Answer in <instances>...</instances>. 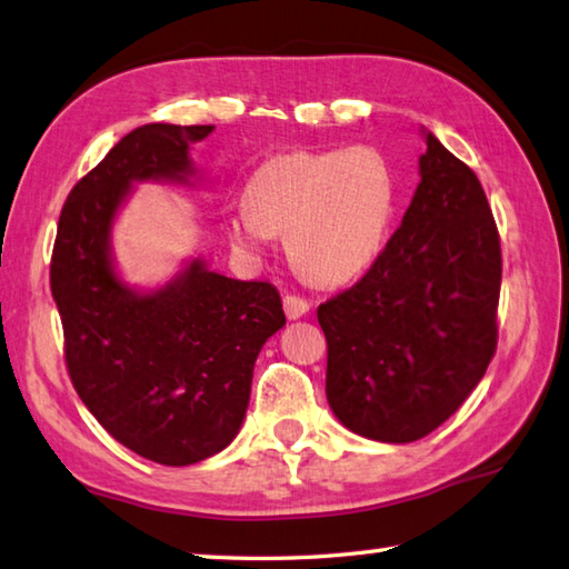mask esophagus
<instances>
[{"label":"esophagus","instance_id":"1","mask_svg":"<svg viewBox=\"0 0 569 569\" xmlns=\"http://www.w3.org/2000/svg\"><path fill=\"white\" fill-rule=\"evenodd\" d=\"M282 305H284L287 319H299V317H305V315L309 312V302H307V299H302V297L287 295V297L282 299Z\"/></svg>","mask_w":569,"mask_h":569}]
</instances>
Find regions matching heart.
<instances>
[{"label":"heart","mask_w":569,"mask_h":569,"mask_svg":"<svg viewBox=\"0 0 569 569\" xmlns=\"http://www.w3.org/2000/svg\"><path fill=\"white\" fill-rule=\"evenodd\" d=\"M399 208V176L383 151H289L262 160L248 196L224 210V238L260 257L274 234L307 280L337 287L377 262Z\"/></svg>","instance_id":"b5f03b06"}]
</instances>
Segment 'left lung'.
<instances>
[{
    "instance_id": "left-lung-1",
    "label": "left lung",
    "mask_w": 569,
    "mask_h": 569,
    "mask_svg": "<svg viewBox=\"0 0 569 569\" xmlns=\"http://www.w3.org/2000/svg\"><path fill=\"white\" fill-rule=\"evenodd\" d=\"M411 206L345 295L319 305L327 401L351 433L418 441L451 418L496 351L500 242L483 186L421 128Z\"/></svg>"
}]
</instances>
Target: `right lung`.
<instances>
[{"label": "right lung", "mask_w": 569, "mask_h": 569, "mask_svg": "<svg viewBox=\"0 0 569 569\" xmlns=\"http://www.w3.org/2000/svg\"><path fill=\"white\" fill-rule=\"evenodd\" d=\"M216 126L146 123L123 136L61 210L51 257L73 389L118 443L160 466H192L232 443L257 353L284 327L280 292L190 254L168 282L123 280L113 228L136 186H196L190 148Z\"/></svg>", "instance_id": "right-lung-1"}]
</instances>
